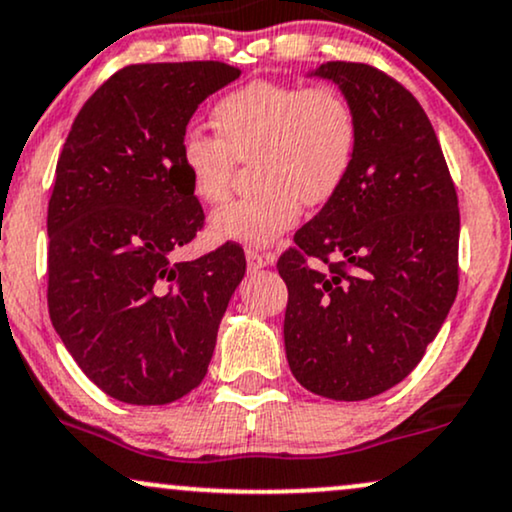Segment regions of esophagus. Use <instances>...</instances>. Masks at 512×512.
<instances>
[{
	"label": "esophagus",
	"mask_w": 512,
	"mask_h": 512,
	"mask_svg": "<svg viewBox=\"0 0 512 512\" xmlns=\"http://www.w3.org/2000/svg\"><path fill=\"white\" fill-rule=\"evenodd\" d=\"M275 261L273 254H268V251H258V249H246V266L249 270H258V268H266L270 263Z\"/></svg>",
	"instance_id": "1"
}]
</instances>
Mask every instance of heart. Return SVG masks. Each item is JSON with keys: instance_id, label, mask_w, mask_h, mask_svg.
Instances as JSON below:
<instances>
[{"instance_id": "1", "label": "heart", "mask_w": 512, "mask_h": 512, "mask_svg": "<svg viewBox=\"0 0 512 512\" xmlns=\"http://www.w3.org/2000/svg\"><path fill=\"white\" fill-rule=\"evenodd\" d=\"M215 137L187 132L180 163L201 204L230 194L235 161L254 163V197L225 204L211 218L220 242L273 244L301 208L323 206L349 178L358 144L351 104L334 87L254 80L225 94L211 111Z\"/></svg>"}]
</instances>
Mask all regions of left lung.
Returning a JSON list of instances; mask_svg holds the SVG:
<instances>
[{"instance_id": "8db88e82", "label": "left lung", "mask_w": 512, "mask_h": 512, "mask_svg": "<svg viewBox=\"0 0 512 512\" xmlns=\"http://www.w3.org/2000/svg\"><path fill=\"white\" fill-rule=\"evenodd\" d=\"M306 75L339 87L358 144L342 189L277 261L289 289L285 351L308 391L363 401L408 377L456 301L458 197L430 118L406 87L349 61ZM308 257L331 266L315 269Z\"/></svg>"}]
</instances>
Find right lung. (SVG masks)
<instances>
[{
    "label": "right lung",
    "mask_w": 512,
    "mask_h": 512,
    "mask_svg": "<svg viewBox=\"0 0 512 512\" xmlns=\"http://www.w3.org/2000/svg\"><path fill=\"white\" fill-rule=\"evenodd\" d=\"M239 73L220 61L125 66L82 106L56 163L49 318L80 370L123 403L163 406L199 387L244 277L232 242L173 261L204 225L182 137Z\"/></svg>",
    "instance_id": "1"
}]
</instances>
